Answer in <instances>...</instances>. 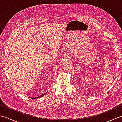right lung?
Segmentation results:
<instances>
[{
	"label": "right lung",
	"mask_w": 122,
	"mask_h": 122,
	"mask_svg": "<svg viewBox=\"0 0 122 122\" xmlns=\"http://www.w3.org/2000/svg\"><path fill=\"white\" fill-rule=\"evenodd\" d=\"M46 94H47V92H46L45 94H42V95H40V96H39V97H32L31 98H33V99H36V98H40V97H43L44 95H45Z\"/></svg>",
	"instance_id": "1"
}]
</instances>
